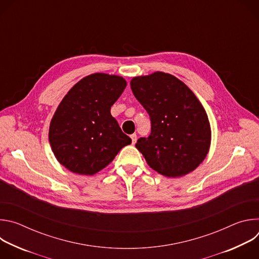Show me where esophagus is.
<instances>
[{
	"label": "esophagus",
	"instance_id": "obj_1",
	"mask_svg": "<svg viewBox=\"0 0 259 259\" xmlns=\"http://www.w3.org/2000/svg\"><path fill=\"white\" fill-rule=\"evenodd\" d=\"M130 137H131V139H132V143L135 144V143H136V140H137V135H136V134H132Z\"/></svg>",
	"mask_w": 259,
	"mask_h": 259
}]
</instances>
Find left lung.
<instances>
[{
	"label": "left lung",
	"mask_w": 259,
	"mask_h": 259,
	"mask_svg": "<svg viewBox=\"0 0 259 259\" xmlns=\"http://www.w3.org/2000/svg\"><path fill=\"white\" fill-rule=\"evenodd\" d=\"M130 85L152 121L151 135L135 144L147 165L167 177L193 172L211 145L210 122L200 100L182 81L163 71L134 77Z\"/></svg>",
	"instance_id": "left-lung-1"
}]
</instances>
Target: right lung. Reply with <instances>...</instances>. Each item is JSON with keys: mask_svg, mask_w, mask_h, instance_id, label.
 <instances>
[{"mask_svg": "<svg viewBox=\"0 0 259 259\" xmlns=\"http://www.w3.org/2000/svg\"><path fill=\"white\" fill-rule=\"evenodd\" d=\"M127 86L123 77L95 72L63 97L51 119L49 142L56 160L80 175H94L132 142L110 115Z\"/></svg>", "mask_w": 259, "mask_h": 259, "instance_id": "1", "label": "right lung"}]
</instances>
